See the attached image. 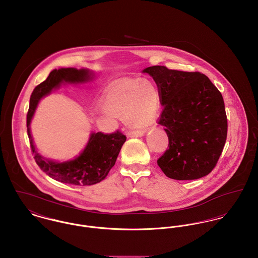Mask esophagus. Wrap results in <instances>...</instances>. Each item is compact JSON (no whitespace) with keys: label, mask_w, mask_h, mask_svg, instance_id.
<instances>
[{"label":"esophagus","mask_w":258,"mask_h":258,"mask_svg":"<svg viewBox=\"0 0 258 258\" xmlns=\"http://www.w3.org/2000/svg\"><path fill=\"white\" fill-rule=\"evenodd\" d=\"M144 136L143 131H134V132H128L127 137L128 138H142Z\"/></svg>","instance_id":"1"}]
</instances>
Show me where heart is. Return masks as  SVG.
Masks as SVG:
<instances>
[{
	"label": "heart",
	"instance_id": "b5f03b06",
	"mask_svg": "<svg viewBox=\"0 0 258 258\" xmlns=\"http://www.w3.org/2000/svg\"><path fill=\"white\" fill-rule=\"evenodd\" d=\"M160 93L156 84L148 79L133 80L110 89L101 103L107 115L125 116L134 126H143L157 114Z\"/></svg>",
	"mask_w": 258,
	"mask_h": 258
}]
</instances>
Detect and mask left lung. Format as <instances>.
I'll list each match as a JSON object with an SVG mask.
<instances>
[{"mask_svg":"<svg viewBox=\"0 0 258 258\" xmlns=\"http://www.w3.org/2000/svg\"><path fill=\"white\" fill-rule=\"evenodd\" d=\"M155 81L163 112L158 123L169 140L157 160L163 173L175 180L199 179L214 169L228 133L221 92L199 72L170 70L165 66L143 69Z\"/></svg>","mask_w":258,"mask_h":258,"instance_id":"1","label":"left lung"}]
</instances>
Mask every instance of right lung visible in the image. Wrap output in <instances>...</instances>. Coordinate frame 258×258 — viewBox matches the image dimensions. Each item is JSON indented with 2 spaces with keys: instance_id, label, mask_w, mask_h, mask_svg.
I'll use <instances>...</instances> for the list:
<instances>
[{
  "instance_id": "add662e5",
  "label": "right lung",
  "mask_w": 258,
  "mask_h": 258,
  "mask_svg": "<svg viewBox=\"0 0 258 258\" xmlns=\"http://www.w3.org/2000/svg\"><path fill=\"white\" fill-rule=\"evenodd\" d=\"M95 72L87 68H59L49 73L45 81L35 87L29 100L27 126L31 151L40 169L52 179L76 186L94 185L104 180L112 167L126 138L119 132L111 135L91 133L84 149L72 159L56 161L41 155L33 143L30 122L39 101L62 85H81L92 82Z\"/></svg>"
}]
</instances>
